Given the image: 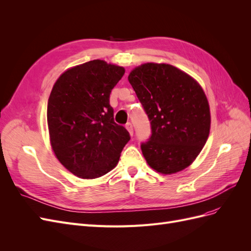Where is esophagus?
<instances>
[{"instance_id":"obj_1","label":"esophagus","mask_w":251,"mask_h":251,"mask_svg":"<svg viewBox=\"0 0 251 251\" xmlns=\"http://www.w3.org/2000/svg\"><path fill=\"white\" fill-rule=\"evenodd\" d=\"M126 130L128 131V133H130V135H131V136H133V134H134L133 125H132L131 123H127V124L126 125Z\"/></svg>"}]
</instances>
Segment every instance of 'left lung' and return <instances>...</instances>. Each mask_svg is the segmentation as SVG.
<instances>
[{
	"instance_id": "obj_1",
	"label": "left lung",
	"mask_w": 251,
	"mask_h": 251,
	"mask_svg": "<svg viewBox=\"0 0 251 251\" xmlns=\"http://www.w3.org/2000/svg\"><path fill=\"white\" fill-rule=\"evenodd\" d=\"M128 81L151 121V134L141 143L147 162L165 175L184 170L209 134V105L202 88L188 74L166 64L135 68Z\"/></svg>"
}]
</instances>
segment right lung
Returning a JSON list of instances; mask_svg holds the SVG:
<instances>
[{
  "instance_id": "right-lung-1",
  "label": "right lung",
  "mask_w": 251,
  "mask_h": 251,
  "mask_svg": "<svg viewBox=\"0 0 251 251\" xmlns=\"http://www.w3.org/2000/svg\"><path fill=\"white\" fill-rule=\"evenodd\" d=\"M123 67L94 59L60 75L48 100L47 120L53 151L75 176L94 179L115 168L130 133L114 121L112 89Z\"/></svg>"
}]
</instances>
